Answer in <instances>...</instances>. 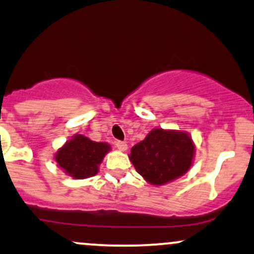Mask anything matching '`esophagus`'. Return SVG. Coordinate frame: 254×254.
Segmentation results:
<instances>
[{"label":"esophagus","mask_w":254,"mask_h":254,"mask_svg":"<svg viewBox=\"0 0 254 254\" xmlns=\"http://www.w3.org/2000/svg\"><path fill=\"white\" fill-rule=\"evenodd\" d=\"M116 147H117V148H118L119 150H122V152H124V150L127 149V142H124V141H117V142H116Z\"/></svg>","instance_id":"esophagus-1"}]
</instances>
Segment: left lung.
I'll return each instance as SVG.
<instances>
[{
    "label": "left lung",
    "instance_id": "1",
    "mask_svg": "<svg viewBox=\"0 0 254 254\" xmlns=\"http://www.w3.org/2000/svg\"><path fill=\"white\" fill-rule=\"evenodd\" d=\"M193 155V141L186 132L153 129L132 147L129 158L147 182L161 186L185 175Z\"/></svg>",
    "mask_w": 254,
    "mask_h": 254
}]
</instances>
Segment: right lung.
<instances>
[{
  "mask_svg": "<svg viewBox=\"0 0 254 254\" xmlns=\"http://www.w3.org/2000/svg\"><path fill=\"white\" fill-rule=\"evenodd\" d=\"M110 149V144L105 142H95L83 135H76L58 150L55 161L69 176L83 180L95 176Z\"/></svg>",
  "mask_w": 254,
  "mask_h": 254,
  "instance_id": "right-lung-1",
  "label": "right lung"
}]
</instances>
